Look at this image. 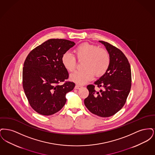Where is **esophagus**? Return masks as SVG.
<instances>
[{
	"instance_id": "34e87169",
	"label": "esophagus",
	"mask_w": 155,
	"mask_h": 155,
	"mask_svg": "<svg viewBox=\"0 0 155 155\" xmlns=\"http://www.w3.org/2000/svg\"><path fill=\"white\" fill-rule=\"evenodd\" d=\"M81 87H82V86L79 85H76L75 86V88L77 89H79L81 88Z\"/></svg>"
}]
</instances>
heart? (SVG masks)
<instances>
[{
  "instance_id": "1",
  "label": "heart",
  "mask_w": 155,
  "mask_h": 155,
  "mask_svg": "<svg viewBox=\"0 0 155 155\" xmlns=\"http://www.w3.org/2000/svg\"><path fill=\"white\" fill-rule=\"evenodd\" d=\"M75 56L78 60H83L81 71L70 75V80L78 84H84L91 81L94 76L101 77L104 74L110 63L107 51L89 43H82L74 49ZM61 63L69 72L73 71L76 67V60L73 54L66 52L61 57Z\"/></svg>"
}]
</instances>
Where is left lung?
<instances>
[{
    "mask_svg": "<svg viewBox=\"0 0 155 155\" xmlns=\"http://www.w3.org/2000/svg\"><path fill=\"white\" fill-rule=\"evenodd\" d=\"M99 42L109 53L110 63L107 71L94 84L88 85L89 95L84 104L92 113L102 117L113 116L124 105L131 87L130 64L124 54L116 47L102 41Z\"/></svg>",
    "mask_w": 155,
    "mask_h": 155,
    "instance_id": "left-lung-1",
    "label": "left lung"
}]
</instances>
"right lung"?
Segmentation results:
<instances>
[{
  "mask_svg": "<svg viewBox=\"0 0 155 155\" xmlns=\"http://www.w3.org/2000/svg\"><path fill=\"white\" fill-rule=\"evenodd\" d=\"M75 43L63 39H51L30 52L22 70V86L32 108L50 116L60 110L66 102L67 93L74 89L73 82L61 63V57Z\"/></svg>",
  "mask_w": 155,
  "mask_h": 155,
  "instance_id": "add662e5",
  "label": "right lung"
}]
</instances>
